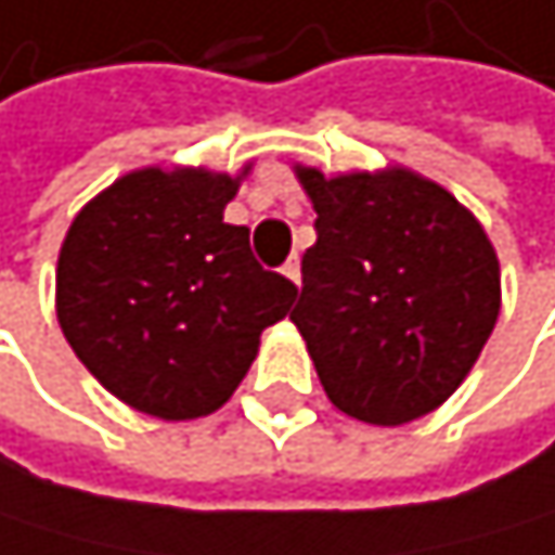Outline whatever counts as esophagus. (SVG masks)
I'll return each instance as SVG.
<instances>
[{
    "instance_id": "34e87169",
    "label": "esophagus",
    "mask_w": 555,
    "mask_h": 555,
    "mask_svg": "<svg viewBox=\"0 0 555 555\" xmlns=\"http://www.w3.org/2000/svg\"><path fill=\"white\" fill-rule=\"evenodd\" d=\"M281 271H284V278H291L294 284H301V261H298V254H291V257H287V264H284Z\"/></svg>"
}]
</instances>
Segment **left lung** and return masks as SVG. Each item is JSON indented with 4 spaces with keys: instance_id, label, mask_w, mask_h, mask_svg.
Here are the masks:
<instances>
[{
    "instance_id": "1",
    "label": "left lung",
    "mask_w": 555,
    "mask_h": 555,
    "mask_svg": "<svg viewBox=\"0 0 555 555\" xmlns=\"http://www.w3.org/2000/svg\"><path fill=\"white\" fill-rule=\"evenodd\" d=\"M291 321L332 405L369 425L436 412L473 372L499 318V257L446 186L405 167L324 177Z\"/></svg>"
}]
</instances>
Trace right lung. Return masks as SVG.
<instances>
[{"label": "right lung", "mask_w": 555, "mask_h": 555, "mask_svg": "<svg viewBox=\"0 0 555 555\" xmlns=\"http://www.w3.org/2000/svg\"><path fill=\"white\" fill-rule=\"evenodd\" d=\"M247 170L143 167L69 223L56 264L60 327L90 375L137 412L164 422L217 412L261 332L298 298L254 261L250 231L223 223Z\"/></svg>", "instance_id": "add662e5"}]
</instances>
